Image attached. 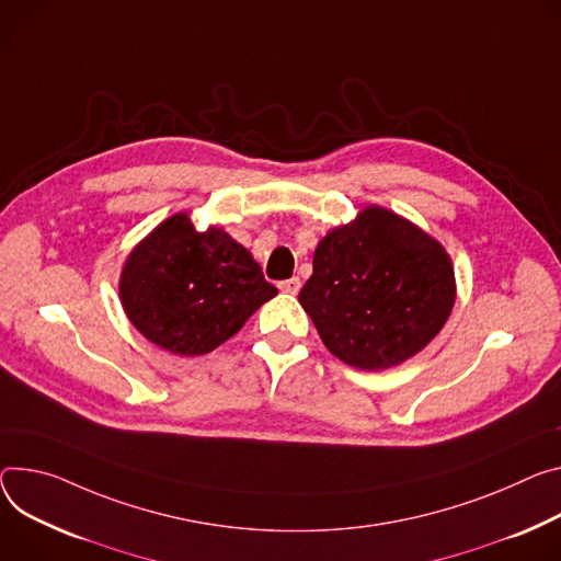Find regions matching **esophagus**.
Returning a JSON list of instances; mask_svg holds the SVG:
<instances>
[{
	"label": "esophagus",
	"instance_id": "34e87169",
	"mask_svg": "<svg viewBox=\"0 0 561 561\" xmlns=\"http://www.w3.org/2000/svg\"><path fill=\"white\" fill-rule=\"evenodd\" d=\"M299 288H301L299 277H290V279L279 282V290H284V293H288V295H297V293H299Z\"/></svg>",
	"mask_w": 561,
	"mask_h": 561
}]
</instances>
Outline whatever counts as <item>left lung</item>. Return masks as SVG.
Returning <instances> with one entry per match:
<instances>
[{
  "label": "left lung",
  "mask_w": 561,
  "mask_h": 561,
  "mask_svg": "<svg viewBox=\"0 0 561 561\" xmlns=\"http://www.w3.org/2000/svg\"><path fill=\"white\" fill-rule=\"evenodd\" d=\"M327 348L365 371L416 355L454 307V271L443 245L382 208L331 230L299 290Z\"/></svg>",
  "instance_id": "1"
}]
</instances>
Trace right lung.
Returning <instances> with one entry per match:
<instances>
[{
	"label": "right lung",
	"instance_id": "right-lung-1",
	"mask_svg": "<svg viewBox=\"0 0 561 561\" xmlns=\"http://www.w3.org/2000/svg\"><path fill=\"white\" fill-rule=\"evenodd\" d=\"M275 295L243 245L219 228L198 232L187 215L142 239L121 277L131 324L176 355L210 353Z\"/></svg>",
	"mask_w": 561,
	"mask_h": 561
}]
</instances>
